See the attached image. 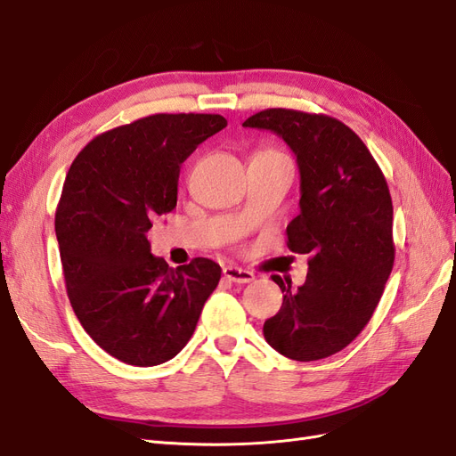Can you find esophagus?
<instances>
[{"label": "esophagus", "mask_w": 456, "mask_h": 456, "mask_svg": "<svg viewBox=\"0 0 456 456\" xmlns=\"http://www.w3.org/2000/svg\"><path fill=\"white\" fill-rule=\"evenodd\" d=\"M223 273L228 281H233V283H251L255 280L253 272L238 268V266H226Z\"/></svg>", "instance_id": "1"}]
</instances>
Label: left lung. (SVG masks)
<instances>
[{
  "instance_id": "left-lung-1",
  "label": "left lung",
  "mask_w": 456,
  "mask_h": 456,
  "mask_svg": "<svg viewBox=\"0 0 456 456\" xmlns=\"http://www.w3.org/2000/svg\"><path fill=\"white\" fill-rule=\"evenodd\" d=\"M243 127L273 131L295 151L300 213L287 226V247L308 255L310 266L297 291L272 275L285 295L265 322V338L291 360H323L362 333L388 281L395 256L388 184L360 136L330 116L268 108Z\"/></svg>"
}]
</instances>
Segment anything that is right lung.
Wrapping results in <instances>:
<instances>
[{"label":"right lung","mask_w":456,"mask_h":456,"mask_svg":"<svg viewBox=\"0 0 456 456\" xmlns=\"http://www.w3.org/2000/svg\"><path fill=\"white\" fill-rule=\"evenodd\" d=\"M226 126L218 114L141 118L94 136L66 175L54 213L66 293L87 335L123 363L175 357L220 281L203 256L169 268L146 232L176 207L186 158Z\"/></svg>","instance_id":"add662e5"}]
</instances>
